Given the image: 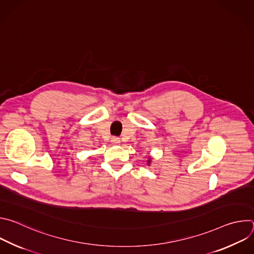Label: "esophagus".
<instances>
[{
	"label": "esophagus",
	"mask_w": 254,
	"mask_h": 254,
	"mask_svg": "<svg viewBox=\"0 0 254 254\" xmlns=\"http://www.w3.org/2000/svg\"><path fill=\"white\" fill-rule=\"evenodd\" d=\"M111 141H112L113 144H115V146H118V144L121 143V139L119 137H113Z\"/></svg>",
	"instance_id": "34e87169"
}]
</instances>
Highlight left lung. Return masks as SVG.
<instances>
[{
    "mask_svg": "<svg viewBox=\"0 0 254 254\" xmlns=\"http://www.w3.org/2000/svg\"><path fill=\"white\" fill-rule=\"evenodd\" d=\"M147 163H148V166H150V165H151V163H152V157H149V159H148Z\"/></svg>",
    "mask_w": 254,
    "mask_h": 254,
    "instance_id": "8db88e82",
    "label": "left lung"
}]
</instances>
